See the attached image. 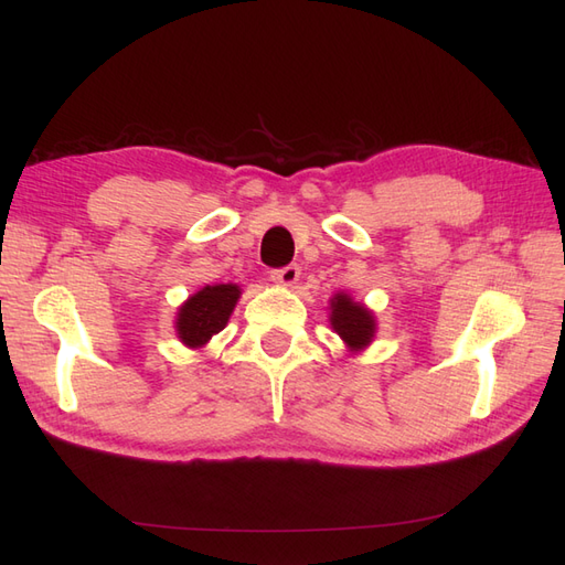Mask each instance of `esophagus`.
<instances>
[{
	"mask_svg": "<svg viewBox=\"0 0 565 565\" xmlns=\"http://www.w3.org/2000/svg\"><path fill=\"white\" fill-rule=\"evenodd\" d=\"M299 276H301V268L297 264H289V266L270 270V280L278 282V285H287V287H292L299 280Z\"/></svg>",
	"mask_w": 565,
	"mask_h": 565,
	"instance_id": "obj_1",
	"label": "esophagus"
}]
</instances>
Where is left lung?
Returning a JSON list of instances; mask_svg holds the SVG:
<instances>
[{
    "instance_id": "left-lung-1",
    "label": "left lung",
    "mask_w": 565,
    "mask_h": 565,
    "mask_svg": "<svg viewBox=\"0 0 565 565\" xmlns=\"http://www.w3.org/2000/svg\"><path fill=\"white\" fill-rule=\"evenodd\" d=\"M330 322L334 332L347 341V347L358 351L370 344L374 337V318L361 303L351 301L347 295H337L332 299V316Z\"/></svg>"
}]
</instances>
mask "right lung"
Returning a JSON list of instances; mask_svg holds the SVG:
<instances>
[{"instance_id":"obj_1","label":"right lung","mask_w":565,"mask_h":565,"mask_svg":"<svg viewBox=\"0 0 565 565\" xmlns=\"http://www.w3.org/2000/svg\"><path fill=\"white\" fill-rule=\"evenodd\" d=\"M241 297L237 285H207L188 299L177 318V332L185 347H204L207 341L226 328V322Z\"/></svg>"}]
</instances>
